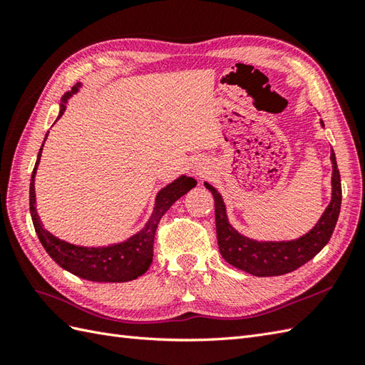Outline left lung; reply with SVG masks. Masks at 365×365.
Wrapping results in <instances>:
<instances>
[{
	"label": "left lung",
	"instance_id": "obj_1",
	"mask_svg": "<svg viewBox=\"0 0 365 365\" xmlns=\"http://www.w3.org/2000/svg\"><path fill=\"white\" fill-rule=\"evenodd\" d=\"M320 123L322 127H324L323 120H320ZM331 161V202L322 215L320 221L315 224V227L309 230L306 235H302L298 240H292V242H257V240L240 235L227 221L226 205L222 202L221 195L212 185L205 183V187L212 191L215 197L216 237H218V246L222 259L229 262L232 267L260 277L287 274L314 259L329 242L340 213V204H342V185H340L336 153L332 149Z\"/></svg>",
	"mask_w": 365,
	"mask_h": 365
}]
</instances>
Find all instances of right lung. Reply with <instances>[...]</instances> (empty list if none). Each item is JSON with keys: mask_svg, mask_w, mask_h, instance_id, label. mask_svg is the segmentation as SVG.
Returning <instances> with one entry per match:
<instances>
[{"mask_svg": "<svg viewBox=\"0 0 365 365\" xmlns=\"http://www.w3.org/2000/svg\"><path fill=\"white\" fill-rule=\"evenodd\" d=\"M80 86L81 84L78 83L76 86L72 88V92H67V94L63 97V103H61L58 119L66 111L67 98L72 97V94H75ZM42 147L41 150H38L33 175H31L29 212H31V218H33L36 234L38 240H41L42 246L45 247V251L48 252L50 257L56 262L59 267L71 271L72 274L88 279V281H94V282H127V281H133V279L144 274L152 265L153 240H155V232H157L160 220L177 199H180L183 195H187L191 188L196 187L195 178L182 175L173 183H169L166 188H163L158 192L157 199H155V208L150 220L147 221V224L141 232H138L136 235L128 238L127 242L105 246V247L75 246L67 242H63V240L51 235L48 230H45L36 212L34 177H36L38 161H41Z\"/></svg>", "mask_w": 365, "mask_h": 365, "instance_id": "1", "label": "right lung"}]
</instances>
